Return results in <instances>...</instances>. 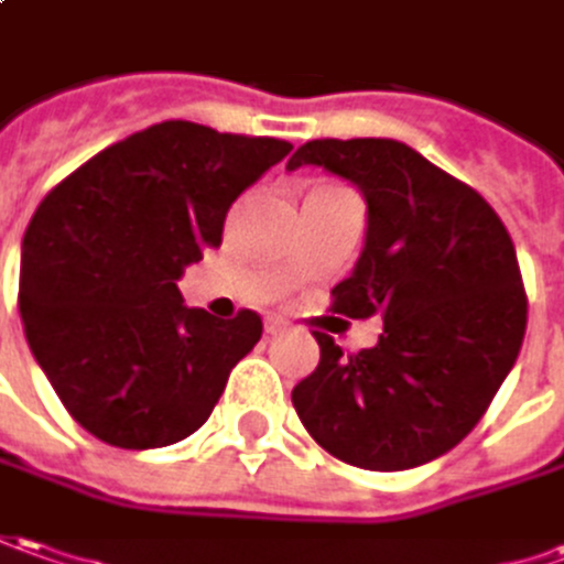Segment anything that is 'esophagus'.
I'll return each mask as SVG.
<instances>
[{
    "mask_svg": "<svg viewBox=\"0 0 564 564\" xmlns=\"http://www.w3.org/2000/svg\"><path fill=\"white\" fill-rule=\"evenodd\" d=\"M286 330V321L283 318H264V334H271V337H278Z\"/></svg>",
    "mask_w": 564,
    "mask_h": 564,
    "instance_id": "esophagus-1",
    "label": "esophagus"
}]
</instances>
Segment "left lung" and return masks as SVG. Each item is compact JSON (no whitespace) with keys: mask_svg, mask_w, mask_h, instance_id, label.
<instances>
[{"mask_svg":"<svg viewBox=\"0 0 564 564\" xmlns=\"http://www.w3.org/2000/svg\"><path fill=\"white\" fill-rule=\"evenodd\" d=\"M318 165L368 205L365 246L334 286V312L383 318L371 349L343 356L327 334L293 409L330 456L405 471L471 434L512 371L528 296L506 224L487 199L399 140H308L290 171Z\"/></svg>","mask_w":564,"mask_h":564,"instance_id":"8db88e82","label":"left lung"}]
</instances>
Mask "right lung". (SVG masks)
Listing matches in <instances>:
<instances>
[{
	"label": "right lung",
	"mask_w": 564,
	"mask_h": 564,
	"mask_svg": "<svg viewBox=\"0 0 564 564\" xmlns=\"http://www.w3.org/2000/svg\"><path fill=\"white\" fill-rule=\"evenodd\" d=\"M290 149L162 121L93 155L40 203L18 308L33 359L93 437L159 449L208 421L262 318L186 308L177 281L221 246L227 208Z\"/></svg>",
	"instance_id": "add662e5"
}]
</instances>
